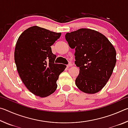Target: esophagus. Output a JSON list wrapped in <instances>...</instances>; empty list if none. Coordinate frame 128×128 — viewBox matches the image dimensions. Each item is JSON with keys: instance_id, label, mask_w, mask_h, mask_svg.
<instances>
[{"instance_id": "obj_1", "label": "esophagus", "mask_w": 128, "mask_h": 128, "mask_svg": "<svg viewBox=\"0 0 128 128\" xmlns=\"http://www.w3.org/2000/svg\"><path fill=\"white\" fill-rule=\"evenodd\" d=\"M73 66V64H72V63H69V64H68L67 65V67H68V68H69V67H70V66Z\"/></svg>"}]
</instances>
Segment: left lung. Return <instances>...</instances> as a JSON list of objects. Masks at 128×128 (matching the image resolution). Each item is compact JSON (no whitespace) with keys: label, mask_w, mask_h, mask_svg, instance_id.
<instances>
[{"label":"left lung","mask_w":128,"mask_h":128,"mask_svg":"<svg viewBox=\"0 0 128 128\" xmlns=\"http://www.w3.org/2000/svg\"><path fill=\"white\" fill-rule=\"evenodd\" d=\"M66 39L69 47L75 48V64L80 67L76 85L85 93L98 92L107 84L116 65L113 45L103 34L86 28L67 33Z\"/></svg>","instance_id":"obj_1"}]
</instances>
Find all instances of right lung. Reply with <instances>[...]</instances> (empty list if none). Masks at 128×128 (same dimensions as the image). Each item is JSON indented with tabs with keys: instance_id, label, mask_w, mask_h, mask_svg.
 I'll return each mask as SVG.
<instances>
[{
	"instance_id": "add662e5",
	"label": "right lung",
	"mask_w": 128,
	"mask_h": 128,
	"mask_svg": "<svg viewBox=\"0 0 128 128\" xmlns=\"http://www.w3.org/2000/svg\"><path fill=\"white\" fill-rule=\"evenodd\" d=\"M61 36L34 26L25 30L19 36L14 51V61L21 80L30 92L46 97L55 92L56 81L66 68L55 63L56 55L51 46Z\"/></svg>"
}]
</instances>
